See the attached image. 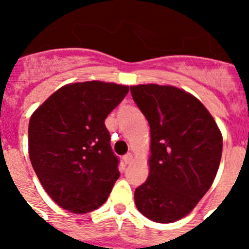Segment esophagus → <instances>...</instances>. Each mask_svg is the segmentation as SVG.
Wrapping results in <instances>:
<instances>
[{"instance_id": "34e87169", "label": "esophagus", "mask_w": 249, "mask_h": 249, "mask_svg": "<svg viewBox=\"0 0 249 249\" xmlns=\"http://www.w3.org/2000/svg\"><path fill=\"white\" fill-rule=\"evenodd\" d=\"M132 160H133V156H132L131 153H127V155L123 156V162H124V163H126V164L131 163Z\"/></svg>"}]
</instances>
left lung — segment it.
I'll return each mask as SVG.
<instances>
[{"instance_id": "left-lung-1", "label": "left lung", "mask_w": 249, "mask_h": 249, "mask_svg": "<svg viewBox=\"0 0 249 249\" xmlns=\"http://www.w3.org/2000/svg\"><path fill=\"white\" fill-rule=\"evenodd\" d=\"M149 123V173L135 191L144 217L171 223L193 211L214 181L223 138L208 109L190 92L156 83L131 86Z\"/></svg>"}]
</instances>
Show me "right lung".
<instances>
[{
    "label": "right lung",
    "instance_id": "right-lung-1",
    "mask_svg": "<svg viewBox=\"0 0 249 249\" xmlns=\"http://www.w3.org/2000/svg\"><path fill=\"white\" fill-rule=\"evenodd\" d=\"M128 91V86L103 81L68 83L31 116V163L63 210L89 213L108 198L120 172L105 120Z\"/></svg>",
    "mask_w": 249,
    "mask_h": 249
}]
</instances>
